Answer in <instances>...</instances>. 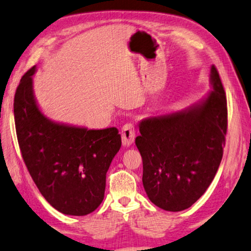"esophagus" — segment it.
Masks as SVG:
<instances>
[{
	"label": "esophagus",
	"instance_id": "obj_1",
	"mask_svg": "<svg viewBox=\"0 0 251 251\" xmlns=\"http://www.w3.org/2000/svg\"><path fill=\"white\" fill-rule=\"evenodd\" d=\"M135 133H136V130H135L134 125L130 124V123L123 126V129H122L123 145L127 147L132 145L135 141Z\"/></svg>",
	"mask_w": 251,
	"mask_h": 251
}]
</instances>
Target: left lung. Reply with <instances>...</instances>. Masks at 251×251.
<instances>
[{"label": "left lung", "mask_w": 251, "mask_h": 251, "mask_svg": "<svg viewBox=\"0 0 251 251\" xmlns=\"http://www.w3.org/2000/svg\"><path fill=\"white\" fill-rule=\"evenodd\" d=\"M211 90L174 113L140 122L135 144L143 160V185L151 201L166 211L190 208L213 181L224 154L226 99L216 67Z\"/></svg>", "instance_id": "8db88e82"}]
</instances>
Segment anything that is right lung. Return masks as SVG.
Listing matches in <instances>:
<instances>
[{"instance_id":"add662e5","label":"right lung","mask_w":251,"mask_h":251,"mask_svg":"<svg viewBox=\"0 0 251 251\" xmlns=\"http://www.w3.org/2000/svg\"><path fill=\"white\" fill-rule=\"evenodd\" d=\"M32 67L14 97L18 141L30 176L46 200L68 216H86L104 200L106 173L121 149L116 127L88 129L54 122L40 109Z\"/></svg>"}]
</instances>
